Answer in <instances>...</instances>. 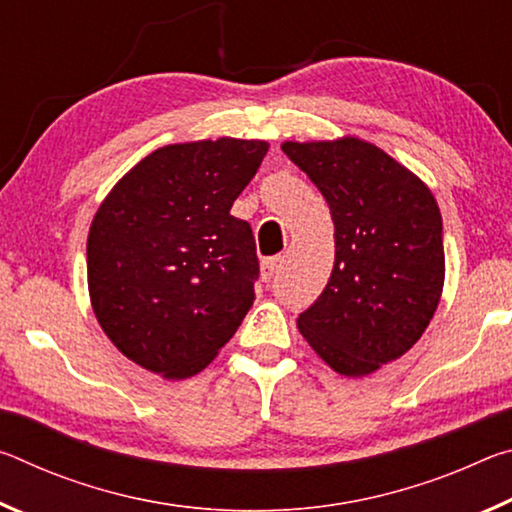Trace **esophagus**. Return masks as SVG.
<instances>
[{
    "instance_id": "obj_1",
    "label": "esophagus",
    "mask_w": 512,
    "mask_h": 512,
    "mask_svg": "<svg viewBox=\"0 0 512 512\" xmlns=\"http://www.w3.org/2000/svg\"><path fill=\"white\" fill-rule=\"evenodd\" d=\"M282 266V257H271V259H264L262 262V280L268 282L271 277L277 273V268Z\"/></svg>"
}]
</instances>
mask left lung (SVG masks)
I'll list each match as a JSON object with an SVG mask.
<instances>
[{"label":"left lung","instance_id":"left-lung-1","mask_svg":"<svg viewBox=\"0 0 512 512\" xmlns=\"http://www.w3.org/2000/svg\"><path fill=\"white\" fill-rule=\"evenodd\" d=\"M325 196L336 255L298 329L343 377H366L420 341L445 284L443 219L422 178L357 135L282 142Z\"/></svg>","mask_w":512,"mask_h":512}]
</instances>
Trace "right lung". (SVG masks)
<instances>
[{
  "label": "right lung",
  "mask_w": 512,
  "mask_h": 512,
  "mask_svg": "<svg viewBox=\"0 0 512 512\" xmlns=\"http://www.w3.org/2000/svg\"><path fill=\"white\" fill-rule=\"evenodd\" d=\"M266 151L237 137L162 146L101 201L88 235L90 305L137 366L198 375L253 307V230L230 210Z\"/></svg>",
  "instance_id": "add662e5"
}]
</instances>
